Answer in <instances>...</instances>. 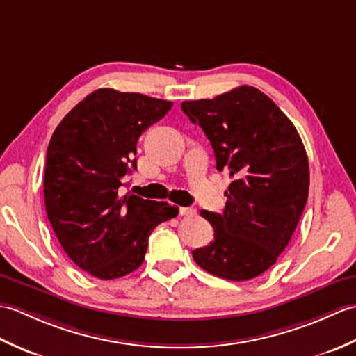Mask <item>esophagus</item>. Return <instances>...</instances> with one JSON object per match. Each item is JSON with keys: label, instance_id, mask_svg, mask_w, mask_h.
<instances>
[{"label": "esophagus", "instance_id": "obj_1", "mask_svg": "<svg viewBox=\"0 0 356 356\" xmlns=\"http://www.w3.org/2000/svg\"><path fill=\"white\" fill-rule=\"evenodd\" d=\"M180 216L193 217V216H195V209L194 208H185V207H182V208H180Z\"/></svg>", "mask_w": 356, "mask_h": 356}]
</instances>
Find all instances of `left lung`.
Returning a JSON list of instances; mask_svg holds the SVG:
<instances>
[{
  "mask_svg": "<svg viewBox=\"0 0 356 356\" xmlns=\"http://www.w3.org/2000/svg\"><path fill=\"white\" fill-rule=\"evenodd\" d=\"M205 131L218 171H228L223 214L202 209L214 240L193 251L209 274L231 282L261 275L289 245L309 194V162L297 128L259 88L182 102Z\"/></svg>",
  "mask_w": 356,
  "mask_h": 356,
  "instance_id": "obj_1",
  "label": "left lung"
}]
</instances>
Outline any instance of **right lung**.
Returning <instances> with one entry per match:
<instances>
[{
    "label": "right lung",
    "mask_w": 356,
    "mask_h": 356,
    "mask_svg": "<svg viewBox=\"0 0 356 356\" xmlns=\"http://www.w3.org/2000/svg\"><path fill=\"white\" fill-rule=\"evenodd\" d=\"M172 102L99 88L67 113L53 133L44 171V203L65 254L101 280L138 269L159 223L179 214L166 202L119 191L138 168L136 145Z\"/></svg>",
    "instance_id": "1"
}]
</instances>
